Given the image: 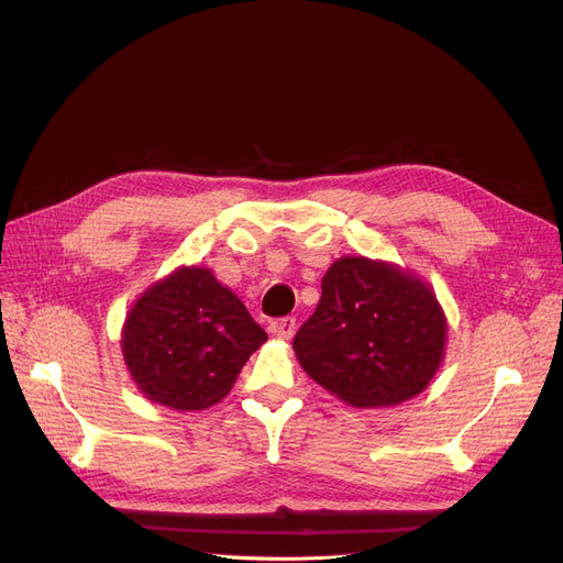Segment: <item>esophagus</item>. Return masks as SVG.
Returning <instances> with one entry per match:
<instances>
[{
  "instance_id": "obj_1",
  "label": "esophagus",
  "mask_w": 563,
  "mask_h": 563,
  "mask_svg": "<svg viewBox=\"0 0 563 563\" xmlns=\"http://www.w3.org/2000/svg\"><path fill=\"white\" fill-rule=\"evenodd\" d=\"M294 329H297V319H294V317H285V319H280V321L274 323V333H276L280 340H291Z\"/></svg>"
}]
</instances>
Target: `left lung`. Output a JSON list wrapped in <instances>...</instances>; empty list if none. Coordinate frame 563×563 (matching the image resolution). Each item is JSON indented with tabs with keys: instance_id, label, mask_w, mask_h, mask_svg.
<instances>
[{
	"instance_id": "left-lung-1",
	"label": "left lung",
	"mask_w": 563,
	"mask_h": 563,
	"mask_svg": "<svg viewBox=\"0 0 563 563\" xmlns=\"http://www.w3.org/2000/svg\"><path fill=\"white\" fill-rule=\"evenodd\" d=\"M448 317L408 266L342 255L321 278L314 314L294 338L303 372L353 408L418 397L445 361Z\"/></svg>"
}]
</instances>
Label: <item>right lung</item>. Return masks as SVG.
<instances>
[{"mask_svg":"<svg viewBox=\"0 0 563 563\" xmlns=\"http://www.w3.org/2000/svg\"><path fill=\"white\" fill-rule=\"evenodd\" d=\"M264 342L240 297L202 264H183L147 285L121 331L139 393L180 412L219 404Z\"/></svg>","mask_w":563,"mask_h":563,"instance_id":"1","label":"right lung"}]
</instances>
